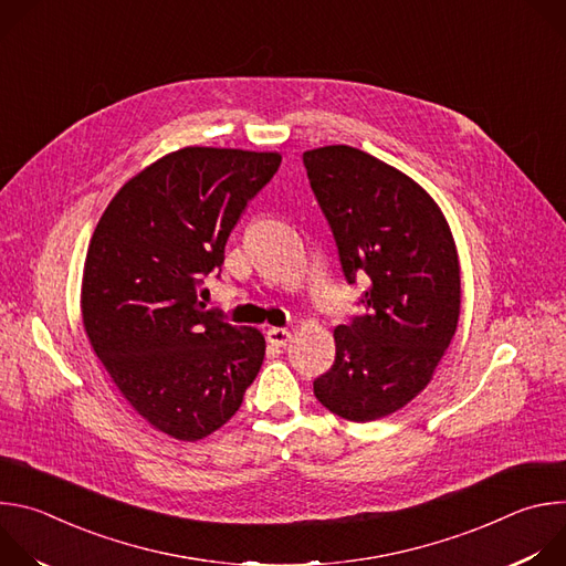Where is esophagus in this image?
Segmentation results:
<instances>
[{
    "mask_svg": "<svg viewBox=\"0 0 566 566\" xmlns=\"http://www.w3.org/2000/svg\"><path fill=\"white\" fill-rule=\"evenodd\" d=\"M266 340H269L273 347H286V343L291 340V332L280 329V327H271V329L266 332Z\"/></svg>",
    "mask_w": 566,
    "mask_h": 566,
    "instance_id": "34e87169",
    "label": "esophagus"
}]
</instances>
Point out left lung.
Listing matches in <instances>:
<instances>
[{
	"label": "left lung",
	"instance_id": "left-lung-1",
	"mask_svg": "<svg viewBox=\"0 0 566 566\" xmlns=\"http://www.w3.org/2000/svg\"><path fill=\"white\" fill-rule=\"evenodd\" d=\"M347 284L367 275L363 313L336 327V360L313 380L329 412L365 423L400 410L430 382L459 319L454 239L410 177L349 145L302 154Z\"/></svg>",
	"mask_w": 566,
	"mask_h": 566
}]
</instances>
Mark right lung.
Listing matches in <instances>:
<instances>
[{
	"label": "right lung",
	"mask_w": 566,
	"mask_h": 566,
	"mask_svg": "<svg viewBox=\"0 0 566 566\" xmlns=\"http://www.w3.org/2000/svg\"><path fill=\"white\" fill-rule=\"evenodd\" d=\"M280 164L275 151L184 147L129 179L94 230L85 332L129 406L175 439L221 428L262 367L264 336L206 308L199 289Z\"/></svg>",
	"instance_id": "obj_1"
}]
</instances>
